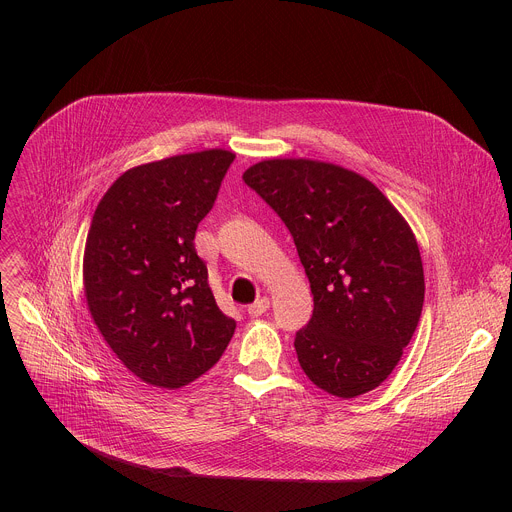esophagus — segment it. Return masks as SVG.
Instances as JSON below:
<instances>
[{
    "instance_id": "1",
    "label": "esophagus",
    "mask_w": 512,
    "mask_h": 512,
    "mask_svg": "<svg viewBox=\"0 0 512 512\" xmlns=\"http://www.w3.org/2000/svg\"><path fill=\"white\" fill-rule=\"evenodd\" d=\"M267 309H270V299H265V297H261V299H257L253 305H249V315L251 317H259V315H263Z\"/></svg>"
}]
</instances>
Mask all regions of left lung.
Segmentation results:
<instances>
[{
    "label": "left lung",
    "mask_w": 512,
    "mask_h": 512,
    "mask_svg": "<svg viewBox=\"0 0 512 512\" xmlns=\"http://www.w3.org/2000/svg\"><path fill=\"white\" fill-rule=\"evenodd\" d=\"M242 180L290 230L313 294L294 336L307 378L338 398L378 388L419 324L417 240L367 178L311 159H267Z\"/></svg>",
    "instance_id": "left-lung-1"
}]
</instances>
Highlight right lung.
Wrapping results in <instances>:
<instances>
[{
  "label": "right lung",
  "instance_id": "right-lung-1",
  "mask_svg": "<svg viewBox=\"0 0 512 512\" xmlns=\"http://www.w3.org/2000/svg\"><path fill=\"white\" fill-rule=\"evenodd\" d=\"M234 153L209 149L124 172L99 201L85 249V297L116 357L176 390L220 361L236 321L215 305L195 232Z\"/></svg>",
  "mask_w": 512,
  "mask_h": 512
}]
</instances>
